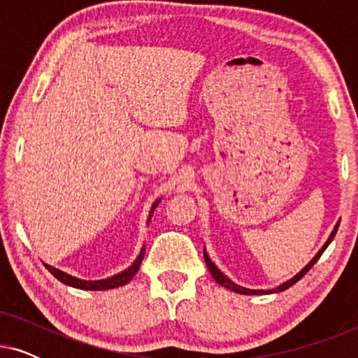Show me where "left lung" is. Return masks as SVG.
<instances>
[{"mask_svg":"<svg viewBox=\"0 0 358 358\" xmlns=\"http://www.w3.org/2000/svg\"><path fill=\"white\" fill-rule=\"evenodd\" d=\"M339 223L341 222H337V224L334 227V229H332V233H331V236L327 238V241L324 243V246H322L320 251H317V254L315 257L311 259L310 262L306 264L305 267L301 268L300 272L296 273L295 277H292L290 280H287V282H283L282 285H278V287H275V288H272V290H251V288H244V287H241V285H236V283L234 282H231L229 280V278L224 275V273L220 271V268L215 266V264L210 261V257H208V254H207V251H203V257H205V264H207V267H208V271H210V273H212V277L215 278V282L218 283V285H222V287H224V288H228V290H231V292H234V293H239V295H268V293H278V292H283V290H287V288H290L292 285H295V283L300 280L301 277H305L306 275V272L310 271V268L315 266V264L317 262V259L321 257V254L326 251V248L329 246L331 244V241L332 239H334V236H336V233H337V228H339Z\"/></svg>","mask_w":358,"mask_h":358,"instance_id":"obj_1","label":"left lung"}]
</instances>
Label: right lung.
I'll return each instance as SVG.
<instances>
[{
  "mask_svg": "<svg viewBox=\"0 0 358 358\" xmlns=\"http://www.w3.org/2000/svg\"><path fill=\"white\" fill-rule=\"evenodd\" d=\"M159 202H161V199H158L153 205H151V210L148 215V223H150L151 217H153L155 208L158 207ZM143 257H145V246L141 248L138 257L135 259L134 264H131L129 268H125V271L115 273V275H112V277L102 278V280H81V278L73 277V275H70V273L60 271V268L48 266V264H43V266L48 268V272H50L53 277L58 278L62 283H65V285H70L73 288H80V290H110V288H117V287L125 285V283H129L131 278L135 277V273L138 272L140 264H141V261H143Z\"/></svg>",
  "mask_w": 358,
  "mask_h": 358,
  "instance_id": "obj_1",
  "label": "right lung"
}]
</instances>
